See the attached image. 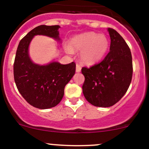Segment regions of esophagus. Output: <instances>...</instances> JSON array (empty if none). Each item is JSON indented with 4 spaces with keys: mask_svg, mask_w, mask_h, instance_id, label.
Segmentation results:
<instances>
[{
    "mask_svg": "<svg viewBox=\"0 0 149 149\" xmlns=\"http://www.w3.org/2000/svg\"><path fill=\"white\" fill-rule=\"evenodd\" d=\"M81 66L79 65V64H76V71L77 72V73H79V72H81Z\"/></svg>",
    "mask_w": 149,
    "mask_h": 149,
    "instance_id": "1",
    "label": "esophagus"
}]
</instances>
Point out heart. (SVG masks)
I'll list each match as a JSON object with an SVG mask.
<instances>
[{
    "mask_svg": "<svg viewBox=\"0 0 149 149\" xmlns=\"http://www.w3.org/2000/svg\"><path fill=\"white\" fill-rule=\"evenodd\" d=\"M109 47V40L104 34L89 31L76 35L70 40V45H65L68 53L81 50L80 59L86 65H94L104 58Z\"/></svg>",
    "mask_w": 149,
    "mask_h": 149,
    "instance_id": "obj_1",
    "label": "heart"
}]
</instances>
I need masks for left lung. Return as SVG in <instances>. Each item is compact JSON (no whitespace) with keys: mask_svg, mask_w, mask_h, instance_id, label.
Listing matches in <instances>:
<instances>
[{"mask_svg":"<svg viewBox=\"0 0 149 149\" xmlns=\"http://www.w3.org/2000/svg\"><path fill=\"white\" fill-rule=\"evenodd\" d=\"M111 42L109 52L102 62L84 67L82 86L86 100L100 107H109L120 100L132 80L133 63L130 49L120 34L108 28Z\"/></svg>","mask_w":149,"mask_h":149,"instance_id":"obj_1","label":"left lung"}]
</instances>
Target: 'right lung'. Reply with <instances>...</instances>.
Returning a JSON list of instances; mask_svg holds the SVG:
<instances>
[{"label": "right lung", "instance_id": "obj_1", "mask_svg": "<svg viewBox=\"0 0 149 149\" xmlns=\"http://www.w3.org/2000/svg\"><path fill=\"white\" fill-rule=\"evenodd\" d=\"M59 25H40L29 31L19 42L13 64V76L19 93L31 106L49 109L60 103L64 88L75 74L76 64L63 65L52 61L39 65L31 61L29 47L33 37L44 35L60 41Z\"/></svg>", "mask_w": 149, "mask_h": 149}]
</instances>
